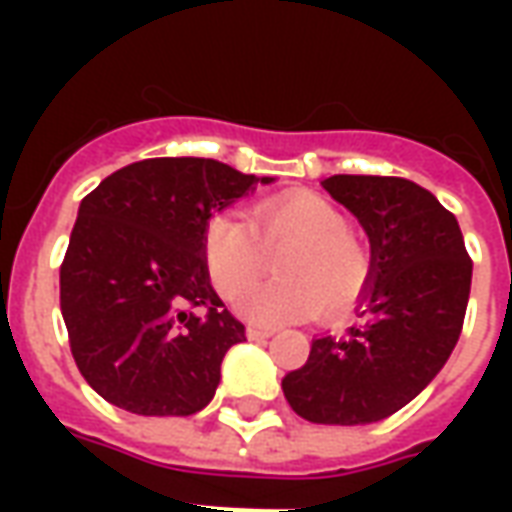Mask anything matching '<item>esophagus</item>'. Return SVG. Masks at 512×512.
I'll return each mask as SVG.
<instances>
[{
    "mask_svg": "<svg viewBox=\"0 0 512 512\" xmlns=\"http://www.w3.org/2000/svg\"><path fill=\"white\" fill-rule=\"evenodd\" d=\"M246 334H249V340H268L274 329H263V326H255V323H249L246 326Z\"/></svg>",
    "mask_w": 512,
    "mask_h": 512,
    "instance_id": "obj_1",
    "label": "esophagus"
}]
</instances>
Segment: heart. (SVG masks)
<instances>
[{
    "mask_svg": "<svg viewBox=\"0 0 512 512\" xmlns=\"http://www.w3.org/2000/svg\"><path fill=\"white\" fill-rule=\"evenodd\" d=\"M279 251V279L241 304L252 321H296L312 312L326 321L340 318L370 288L373 257L367 246L351 233L348 216L312 191L257 202L249 219L216 213L202 233V260L224 299H238L252 288L268 271V255Z\"/></svg>",
    "mask_w": 512,
    "mask_h": 512,
    "instance_id": "obj_1",
    "label": "heart"
}]
</instances>
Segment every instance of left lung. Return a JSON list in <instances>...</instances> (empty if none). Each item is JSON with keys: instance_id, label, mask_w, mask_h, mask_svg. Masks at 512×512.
Listing matches in <instances>:
<instances>
[{"instance_id": "1", "label": "left lung", "mask_w": 512, "mask_h": 512, "mask_svg": "<svg viewBox=\"0 0 512 512\" xmlns=\"http://www.w3.org/2000/svg\"><path fill=\"white\" fill-rule=\"evenodd\" d=\"M323 189L370 235L373 282L359 323L312 340L310 359L282 378V392L310 422L367 425L411 403L450 359L466 318L472 257L455 216L411 180L332 175Z\"/></svg>"}]
</instances>
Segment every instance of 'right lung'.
<instances>
[{"instance_id": "add662e5", "label": "right lung", "mask_w": 512, "mask_h": 512, "mask_svg": "<svg viewBox=\"0 0 512 512\" xmlns=\"http://www.w3.org/2000/svg\"><path fill=\"white\" fill-rule=\"evenodd\" d=\"M271 178L213 158H145L79 205L60 266V310L84 381L142 417H189L211 403L244 323L202 260L213 211Z\"/></svg>"}]
</instances>
